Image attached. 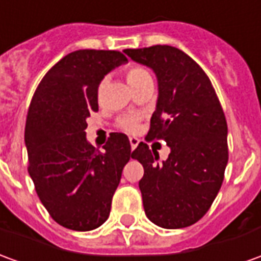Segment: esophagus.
<instances>
[{"mask_svg": "<svg viewBox=\"0 0 261 261\" xmlns=\"http://www.w3.org/2000/svg\"><path fill=\"white\" fill-rule=\"evenodd\" d=\"M140 144V140L136 138V137H130V145H131V151H134L137 148V145Z\"/></svg>", "mask_w": 261, "mask_h": 261, "instance_id": "obj_1", "label": "esophagus"}]
</instances>
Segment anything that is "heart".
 Wrapping results in <instances>:
<instances>
[{
	"instance_id": "b5f03b06",
	"label": "heart",
	"mask_w": 261,
	"mask_h": 261,
	"mask_svg": "<svg viewBox=\"0 0 261 261\" xmlns=\"http://www.w3.org/2000/svg\"><path fill=\"white\" fill-rule=\"evenodd\" d=\"M127 82H128V85H133V83H136L138 80L144 79V77H147L149 76L148 72L143 69V67L140 66H131L128 70H127ZM138 125H140V118L137 117V116H125V117L120 118V121H118V127L121 128V130H124L125 133H136L138 130Z\"/></svg>"
}]
</instances>
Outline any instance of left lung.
Masks as SVG:
<instances>
[{
  "label": "left lung",
  "instance_id": "left-lung-1",
  "mask_svg": "<svg viewBox=\"0 0 261 261\" xmlns=\"http://www.w3.org/2000/svg\"><path fill=\"white\" fill-rule=\"evenodd\" d=\"M137 63L152 69L158 99L149 138H162L168 158L144 143L133 158L144 167L138 182L145 215L164 229L196 223L219 192L227 165V124L211 80L185 52L168 45L124 49Z\"/></svg>",
  "mask_w": 261,
  "mask_h": 261
}]
</instances>
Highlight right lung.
Listing matches in <instances>:
<instances>
[{"label": "right lung", "instance_id": "obj_1", "mask_svg": "<svg viewBox=\"0 0 261 261\" xmlns=\"http://www.w3.org/2000/svg\"><path fill=\"white\" fill-rule=\"evenodd\" d=\"M127 62L117 50H74L49 69L29 106L28 172L42 205L67 229L87 232L105 223L123 168L133 158L123 133H112L99 151L85 131L90 113L99 112L100 82Z\"/></svg>", "mask_w": 261, "mask_h": 261}]
</instances>
